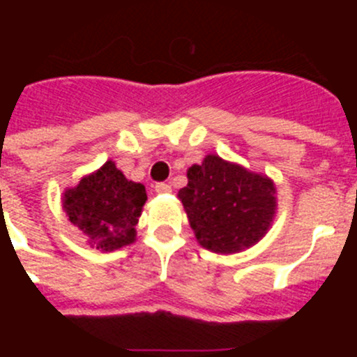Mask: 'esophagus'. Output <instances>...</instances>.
I'll list each match as a JSON object with an SVG mask.
<instances>
[{"label": "esophagus", "mask_w": 357, "mask_h": 357, "mask_svg": "<svg viewBox=\"0 0 357 357\" xmlns=\"http://www.w3.org/2000/svg\"><path fill=\"white\" fill-rule=\"evenodd\" d=\"M155 191L157 193H169V191H172V185H169L168 182H157Z\"/></svg>", "instance_id": "obj_1"}]
</instances>
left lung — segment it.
Returning <instances> with one entry per match:
<instances>
[{
  "instance_id": "1",
  "label": "left lung",
  "mask_w": 357,
  "mask_h": 357,
  "mask_svg": "<svg viewBox=\"0 0 357 357\" xmlns=\"http://www.w3.org/2000/svg\"><path fill=\"white\" fill-rule=\"evenodd\" d=\"M198 243L216 254L245 250L266 234L275 214V185L218 155L188 169L178 191Z\"/></svg>"
}]
</instances>
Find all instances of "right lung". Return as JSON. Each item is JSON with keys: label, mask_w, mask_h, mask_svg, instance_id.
<instances>
[{"label": "right lung", "mask_w": 357, "mask_h": 357, "mask_svg": "<svg viewBox=\"0 0 357 357\" xmlns=\"http://www.w3.org/2000/svg\"><path fill=\"white\" fill-rule=\"evenodd\" d=\"M144 202V185L127 181L109 160L66 191L64 209L69 222L89 236L96 248L110 252L134 241Z\"/></svg>", "instance_id": "add662e5"}]
</instances>
